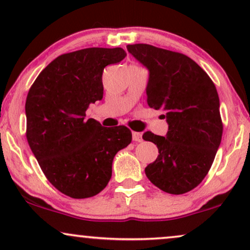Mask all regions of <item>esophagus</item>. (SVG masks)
<instances>
[{"label": "esophagus", "mask_w": 250, "mask_h": 250, "mask_svg": "<svg viewBox=\"0 0 250 250\" xmlns=\"http://www.w3.org/2000/svg\"><path fill=\"white\" fill-rule=\"evenodd\" d=\"M132 138H133V141H136V142L142 141V134L139 132H132Z\"/></svg>", "instance_id": "34e87169"}]
</instances>
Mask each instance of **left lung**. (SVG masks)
I'll return each mask as SVG.
<instances>
[{
	"mask_svg": "<svg viewBox=\"0 0 250 250\" xmlns=\"http://www.w3.org/2000/svg\"><path fill=\"white\" fill-rule=\"evenodd\" d=\"M127 51L149 71L146 101L163 110L165 136L146 132L159 155L146 167L148 179L160 190L182 194L207 175L221 145L223 125L216 87L189 57L149 44L127 45Z\"/></svg>",
	"mask_w": 250,
	"mask_h": 250,
	"instance_id": "8db88e82",
	"label": "left lung"
}]
</instances>
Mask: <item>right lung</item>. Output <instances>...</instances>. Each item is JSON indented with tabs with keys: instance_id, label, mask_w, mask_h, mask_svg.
<instances>
[{
	"instance_id": "right-lung-1",
	"label": "right lung",
	"mask_w": 250,
	"mask_h": 250,
	"mask_svg": "<svg viewBox=\"0 0 250 250\" xmlns=\"http://www.w3.org/2000/svg\"><path fill=\"white\" fill-rule=\"evenodd\" d=\"M126 57L122 47H88L61 54L34 82L27 95V141L52 186L75 199L107 187L112 160L132 141L126 126L104 127L85 118L104 98L102 73Z\"/></svg>"
}]
</instances>
